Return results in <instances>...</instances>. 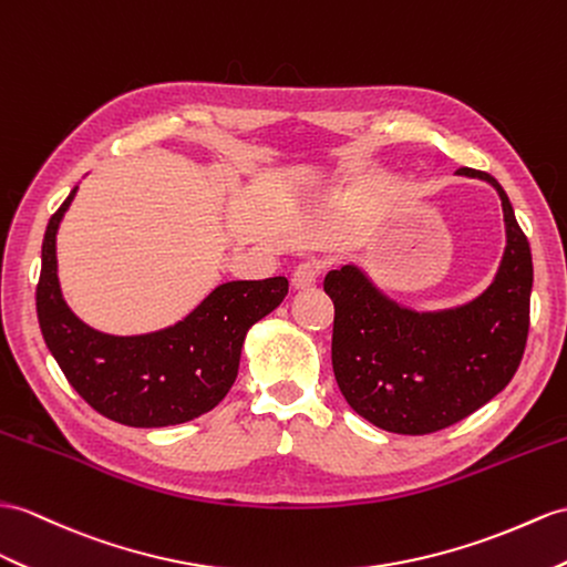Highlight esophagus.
Here are the masks:
<instances>
[{"label":"esophagus","mask_w":567,"mask_h":567,"mask_svg":"<svg viewBox=\"0 0 567 567\" xmlns=\"http://www.w3.org/2000/svg\"><path fill=\"white\" fill-rule=\"evenodd\" d=\"M320 271H322V267L317 265V261H302V265H298L291 276L293 288H298V291H308V288H312L317 284V279H320Z\"/></svg>","instance_id":"obj_1"}]
</instances>
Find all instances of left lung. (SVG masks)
Segmentation results:
<instances>
[{
    "label": "left lung",
    "mask_w": 567,
    "mask_h": 567,
    "mask_svg": "<svg viewBox=\"0 0 567 567\" xmlns=\"http://www.w3.org/2000/svg\"><path fill=\"white\" fill-rule=\"evenodd\" d=\"M507 245L493 284L443 312H413L347 265L327 274L334 302L331 365L343 399L365 421L399 435H427L466 419L507 388L529 334L532 250L498 179Z\"/></svg>",
    "instance_id": "obj_1"
}]
</instances>
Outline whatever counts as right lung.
Instances as JSON below:
<instances>
[{
	"label": "right lung",
	"instance_id": "obj_1",
	"mask_svg": "<svg viewBox=\"0 0 567 567\" xmlns=\"http://www.w3.org/2000/svg\"><path fill=\"white\" fill-rule=\"evenodd\" d=\"M76 189L50 218L35 288L40 331L64 378L89 406L122 425L163 427L212 411L238 378L247 329L281 306L288 281L220 284L183 322L151 334L95 331L69 310L58 279L54 243Z\"/></svg>",
	"mask_w": 567,
	"mask_h": 567
}]
</instances>
